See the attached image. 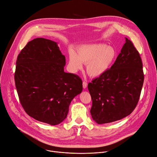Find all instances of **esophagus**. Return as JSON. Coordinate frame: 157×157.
Masks as SVG:
<instances>
[{
    "label": "esophagus",
    "mask_w": 157,
    "mask_h": 157,
    "mask_svg": "<svg viewBox=\"0 0 157 157\" xmlns=\"http://www.w3.org/2000/svg\"><path fill=\"white\" fill-rule=\"evenodd\" d=\"M87 83L86 81H84L82 82V87H83V88L86 89L87 87Z\"/></svg>",
    "instance_id": "obj_1"
}]
</instances>
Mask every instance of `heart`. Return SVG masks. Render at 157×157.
<instances>
[{
	"label": "heart",
	"instance_id": "obj_1",
	"mask_svg": "<svg viewBox=\"0 0 157 157\" xmlns=\"http://www.w3.org/2000/svg\"><path fill=\"white\" fill-rule=\"evenodd\" d=\"M116 51L104 44H84L77 50V54L71 52L69 55L68 67L72 73H76L86 64V70L89 76L98 78L102 75L114 62Z\"/></svg>",
	"mask_w": 157,
	"mask_h": 157
}]
</instances>
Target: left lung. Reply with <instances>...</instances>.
I'll use <instances>...</instances> for the list:
<instances>
[{
	"mask_svg": "<svg viewBox=\"0 0 157 157\" xmlns=\"http://www.w3.org/2000/svg\"><path fill=\"white\" fill-rule=\"evenodd\" d=\"M144 80L142 62L132 42L125 43L114 64L88 84L93 104L91 114L98 124L130 115L137 106Z\"/></svg>",
	"mask_w": 157,
	"mask_h": 157,
	"instance_id": "left-lung-1",
	"label": "left lung"
}]
</instances>
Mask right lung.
Wrapping results in <instances>:
<instances>
[{"mask_svg":"<svg viewBox=\"0 0 157 157\" xmlns=\"http://www.w3.org/2000/svg\"><path fill=\"white\" fill-rule=\"evenodd\" d=\"M65 56L57 43L43 38L29 41L18 55L15 82L20 102L35 120L55 125L68 113L73 98L82 90L76 75L65 73Z\"/></svg>","mask_w":157,"mask_h":157,"instance_id":"add662e5","label":"right lung"}]
</instances>
